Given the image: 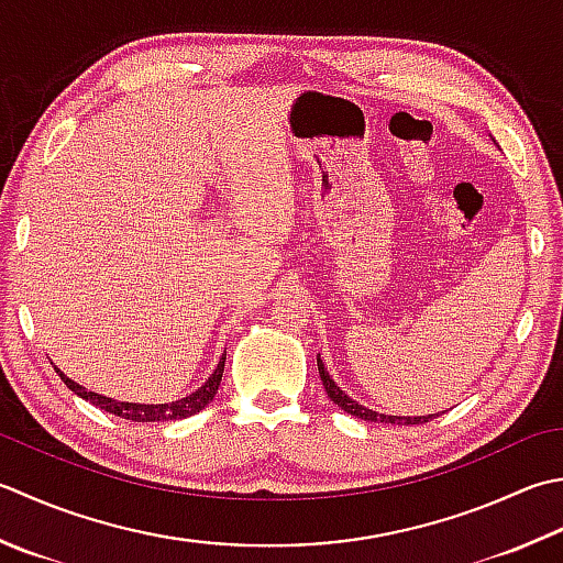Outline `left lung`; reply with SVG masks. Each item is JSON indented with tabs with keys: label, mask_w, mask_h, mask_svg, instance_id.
<instances>
[{
	"label": "left lung",
	"mask_w": 563,
	"mask_h": 563,
	"mask_svg": "<svg viewBox=\"0 0 563 563\" xmlns=\"http://www.w3.org/2000/svg\"><path fill=\"white\" fill-rule=\"evenodd\" d=\"M317 368H319V378H322L324 383V390L329 395V400H332L336 407H341V410L358 417V420L363 422H383V424H422V422H429L434 420L437 415H420V417H400V415H383V412H376L371 410V407L366 405H358L354 398H349V395L339 388V385L332 380V376H329L322 358L317 356Z\"/></svg>",
	"instance_id": "8db88e82"
}]
</instances>
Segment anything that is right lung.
<instances>
[{
    "instance_id": "1",
    "label": "right lung",
    "mask_w": 563,
    "mask_h": 563,
    "mask_svg": "<svg viewBox=\"0 0 563 563\" xmlns=\"http://www.w3.org/2000/svg\"><path fill=\"white\" fill-rule=\"evenodd\" d=\"M224 361H227V351L219 358L217 368L212 371V376H209L200 388L195 393L185 395V398H178L173 402H161V405H146V402H124V400H114V398H107V395H99L82 388L80 383H75L73 378L65 376L60 368H55L58 373L60 380L68 385V388L77 395V398H82L87 402H92L97 407H102L104 412L109 415H117L121 420H131V422H163V420H185V417L197 415L200 410L214 400V395L219 390V383H222V373H224Z\"/></svg>"
}]
</instances>
